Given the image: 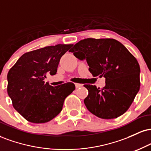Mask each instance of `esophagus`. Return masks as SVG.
I'll list each match as a JSON object with an SVG mask.
<instances>
[{
  "mask_svg": "<svg viewBox=\"0 0 151 151\" xmlns=\"http://www.w3.org/2000/svg\"><path fill=\"white\" fill-rule=\"evenodd\" d=\"M75 86L76 88H79L81 87V86H82V84H79V83H75Z\"/></svg>",
  "mask_w": 151,
  "mask_h": 151,
  "instance_id": "obj_1",
  "label": "esophagus"
}]
</instances>
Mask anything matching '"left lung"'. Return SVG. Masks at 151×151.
<instances>
[{"label": "left lung", "mask_w": 151, "mask_h": 151, "mask_svg": "<svg viewBox=\"0 0 151 151\" xmlns=\"http://www.w3.org/2000/svg\"><path fill=\"white\" fill-rule=\"evenodd\" d=\"M70 52L86 60L93 77L106 78L102 89L84 84L88 96L84 102L99 118L112 119L123 115L133 103L141 86L140 66L120 42L111 38H87L75 44Z\"/></svg>", "instance_id": "obj_1"}]
</instances>
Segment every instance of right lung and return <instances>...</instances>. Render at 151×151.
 Instances as JSON below:
<instances>
[{
  "label": "right lung",
  "mask_w": 151,
  "mask_h": 151,
  "mask_svg": "<svg viewBox=\"0 0 151 151\" xmlns=\"http://www.w3.org/2000/svg\"><path fill=\"white\" fill-rule=\"evenodd\" d=\"M73 45L59 44L22 55L8 73V96L13 106L34 124L51 121L61 112L65 98L75 89L72 82L52 86L45 82L47 74L57 73L60 58Z\"/></svg>",
  "instance_id": "add662e5"
}]
</instances>
